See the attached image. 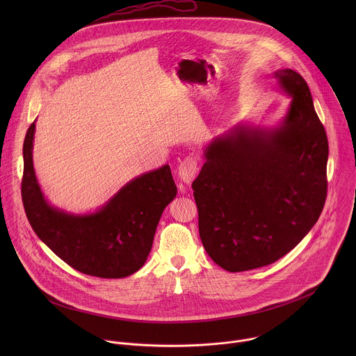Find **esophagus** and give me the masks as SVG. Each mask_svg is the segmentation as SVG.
I'll use <instances>...</instances> for the list:
<instances>
[{
  "label": "esophagus",
  "instance_id": "obj_1",
  "mask_svg": "<svg viewBox=\"0 0 356 356\" xmlns=\"http://www.w3.org/2000/svg\"><path fill=\"white\" fill-rule=\"evenodd\" d=\"M199 171V161L193 154L186 156L178 167V175L184 184H191Z\"/></svg>",
  "mask_w": 356,
  "mask_h": 356
}]
</instances>
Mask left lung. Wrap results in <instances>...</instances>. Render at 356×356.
Instances as JSON below:
<instances>
[{"instance_id":"left-lung-1","label":"left lung","mask_w":356,"mask_h":356,"mask_svg":"<svg viewBox=\"0 0 356 356\" xmlns=\"http://www.w3.org/2000/svg\"><path fill=\"white\" fill-rule=\"evenodd\" d=\"M292 102L273 129L237 124L204 151L193 181L209 257L237 273L274 263L316 223L327 193L329 145L305 78L273 74Z\"/></svg>"}]
</instances>
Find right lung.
Returning <instances> with one entry per match:
<instances>
[{
  "label": "right lung",
  "mask_w": 356,
  "mask_h": 356,
  "mask_svg": "<svg viewBox=\"0 0 356 356\" xmlns=\"http://www.w3.org/2000/svg\"><path fill=\"white\" fill-rule=\"evenodd\" d=\"M35 122L23 144L22 199L35 234L72 268L100 278H123L138 271L152 248L164 208L177 196L170 165L127 182L99 211L72 215L48 203L33 165Z\"/></svg>",
  "instance_id": "1"
}]
</instances>
